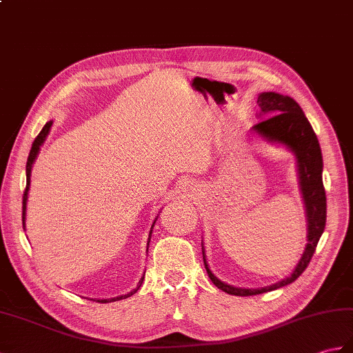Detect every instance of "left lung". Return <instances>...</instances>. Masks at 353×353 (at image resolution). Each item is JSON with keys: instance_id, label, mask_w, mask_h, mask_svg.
I'll return each instance as SVG.
<instances>
[{"instance_id": "1", "label": "left lung", "mask_w": 353, "mask_h": 353, "mask_svg": "<svg viewBox=\"0 0 353 353\" xmlns=\"http://www.w3.org/2000/svg\"><path fill=\"white\" fill-rule=\"evenodd\" d=\"M257 103L260 108L257 116L261 120L257 125L252 126L254 132L263 137L270 143L288 145V149H290L294 153V157H296L302 199H304L308 219V243L299 263L289 276L261 289L233 288V285L218 280L209 269L203 248L204 268H206L212 283L218 289L228 294H234V296H252V294L280 289L293 283L307 269L326 224V195L322 180V150L304 111L292 97L278 94L275 92L260 93Z\"/></svg>"}]
</instances>
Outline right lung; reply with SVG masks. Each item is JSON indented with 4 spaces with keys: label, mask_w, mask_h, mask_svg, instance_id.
I'll list each match as a JSON object with an SVG mask.
<instances>
[{
    "label": "right lung",
    "mask_w": 353,
    "mask_h": 353,
    "mask_svg": "<svg viewBox=\"0 0 353 353\" xmlns=\"http://www.w3.org/2000/svg\"><path fill=\"white\" fill-rule=\"evenodd\" d=\"M52 126V121H48L46 125L43 126V129L40 130V134L36 137L34 143H32L31 145V150H30V154H28V161H27V186H26V191H23V196H22V224L23 227H26V214H27V199H28V190H30V177H31V168H32V163H34L37 154H39V150H40V145H42L45 143V139L49 134V129H51ZM158 219V218H157ZM157 219H154V223H157ZM153 223V225H154ZM152 225V228H153ZM150 237H152V230L149 233V242H150ZM147 247H149V243H147ZM143 280L144 276H141V280L138 281V285L132 290L129 292L128 294H121V296H117V298H111V299H97V302H102V304H106V302H111V301H120V299H125V298H129L132 296L134 293H137V290L139 289V285L143 284Z\"/></svg>",
    "instance_id": "add662e5"
}]
</instances>
